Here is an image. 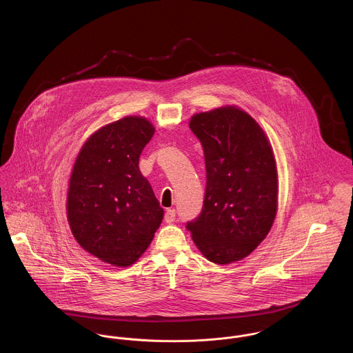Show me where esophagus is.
<instances>
[{
	"label": "esophagus",
	"mask_w": 353,
	"mask_h": 353,
	"mask_svg": "<svg viewBox=\"0 0 353 353\" xmlns=\"http://www.w3.org/2000/svg\"><path fill=\"white\" fill-rule=\"evenodd\" d=\"M175 217H176L175 209H167V210H165V213H164V220H165V223H172V221H175Z\"/></svg>",
	"instance_id": "34e87169"
}]
</instances>
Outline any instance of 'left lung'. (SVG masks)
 <instances>
[{"mask_svg":"<svg viewBox=\"0 0 353 353\" xmlns=\"http://www.w3.org/2000/svg\"><path fill=\"white\" fill-rule=\"evenodd\" d=\"M189 126L203 148L206 188L201 213L186 228L208 261H241L276 219L279 178L272 145L252 115L236 105L194 114Z\"/></svg>","mask_w":353,"mask_h":353,"instance_id":"left-lung-1","label":"left lung"}]
</instances>
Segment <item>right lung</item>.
Returning a JSON list of instances; mask_svg holds the SVG:
<instances>
[{
    "instance_id": "add662e5",
    "label": "right lung",
    "mask_w": 353,
    "mask_h": 353,
    "mask_svg": "<svg viewBox=\"0 0 353 353\" xmlns=\"http://www.w3.org/2000/svg\"><path fill=\"white\" fill-rule=\"evenodd\" d=\"M154 133L129 115L97 130L79 152L68 189L72 234L85 252L114 266L134 263L151 245L164 210L139 168Z\"/></svg>"
}]
</instances>
